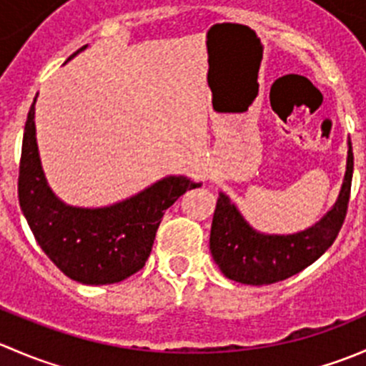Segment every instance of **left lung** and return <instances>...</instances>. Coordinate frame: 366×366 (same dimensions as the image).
<instances>
[{"mask_svg":"<svg viewBox=\"0 0 366 366\" xmlns=\"http://www.w3.org/2000/svg\"><path fill=\"white\" fill-rule=\"evenodd\" d=\"M354 156L349 143L345 182L333 209L317 224L294 235L254 232L228 197L219 194L210 230V252L221 272L246 285H271L297 274L317 260L338 237L352 184Z\"/></svg>","mask_w":366,"mask_h":366,"instance_id":"left-lung-1","label":"left lung"}]
</instances>
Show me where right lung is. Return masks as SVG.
Returning <instances> with one entry per match:
<instances>
[{
	"label": "right lung",
	"mask_w": 366,
	"mask_h": 366,
	"mask_svg": "<svg viewBox=\"0 0 366 366\" xmlns=\"http://www.w3.org/2000/svg\"><path fill=\"white\" fill-rule=\"evenodd\" d=\"M35 101L24 125L17 191L36 242L65 276L84 285H108L129 278L150 257L164 210L200 184L187 177H166L136 197L104 209L65 205L49 189L40 166Z\"/></svg>",
	"instance_id": "right-lung-1"
}]
</instances>
